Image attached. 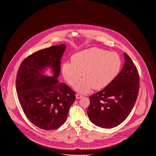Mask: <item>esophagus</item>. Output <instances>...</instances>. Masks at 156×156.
Here are the masks:
<instances>
[{
	"label": "esophagus",
	"mask_w": 156,
	"mask_h": 156,
	"mask_svg": "<svg viewBox=\"0 0 156 156\" xmlns=\"http://www.w3.org/2000/svg\"><path fill=\"white\" fill-rule=\"evenodd\" d=\"M83 95L82 94H76V98H77V99H80V98H83Z\"/></svg>",
	"instance_id": "obj_1"
}]
</instances>
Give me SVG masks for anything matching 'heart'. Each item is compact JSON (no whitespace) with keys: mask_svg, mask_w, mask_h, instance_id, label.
Instances as JSON below:
<instances>
[{"mask_svg":"<svg viewBox=\"0 0 156 156\" xmlns=\"http://www.w3.org/2000/svg\"><path fill=\"white\" fill-rule=\"evenodd\" d=\"M72 63L62 66V74L70 86L86 93L93 88L100 90L112 83L119 74L122 65L119 56L114 52L92 48L78 52L71 58Z\"/></svg>","mask_w":156,"mask_h":156,"instance_id":"heart-1","label":"heart"}]
</instances>
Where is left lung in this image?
<instances>
[{
    "label": "left lung",
    "instance_id": "8db88e82",
    "mask_svg": "<svg viewBox=\"0 0 156 156\" xmlns=\"http://www.w3.org/2000/svg\"><path fill=\"white\" fill-rule=\"evenodd\" d=\"M125 63L116 78L103 90L90 96L87 113L90 121L102 128H112L130 114L139 93L137 69L127 53Z\"/></svg>",
    "mask_w": 156,
    "mask_h": 156
}]
</instances>
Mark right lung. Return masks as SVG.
<instances>
[{
  "label": "right lung",
  "mask_w": 156,
  "mask_h": 156,
  "mask_svg": "<svg viewBox=\"0 0 156 156\" xmlns=\"http://www.w3.org/2000/svg\"><path fill=\"white\" fill-rule=\"evenodd\" d=\"M65 48L62 44L38 50L23 60L17 72L16 90L24 114L44 130L62 126L75 101V92L58 80ZM47 67L52 68L53 77L43 75V69Z\"/></svg>",
  "instance_id": "right-lung-1"
}]
</instances>
